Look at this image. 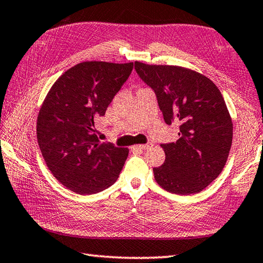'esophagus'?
<instances>
[{"label":"esophagus","instance_id":"1","mask_svg":"<svg viewBox=\"0 0 263 263\" xmlns=\"http://www.w3.org/2000/svg\"><path fill=\"white\" fill-rule=\"evenodd\" d=\"M151 147H153V144H151V142H148V144H145V145H136V146H133V148H137V149H142V151L148 149V148H151Z\"/></svg>","mask_w":263,"mask_h":263}]
</instances>
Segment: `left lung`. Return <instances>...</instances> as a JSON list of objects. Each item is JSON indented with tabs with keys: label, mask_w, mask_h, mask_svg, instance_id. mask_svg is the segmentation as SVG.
<instances>
[{
	"label": "left lung",
	"mask_w": 263,
	"mask_h": 263,
	"mask_svg": "<svg viewBox=\"0 0 263 263\" xmlns=\"http://www.w3.org/2000/svg\"><path fill=\"white\" fill-rule=\"evenodd\" d=\"M153 88L164 122L179 123V139L162 144L164 163L153 169L156 183L171 193H198L218 177L232 144L233 125L221 92L206 76L176 65L135 62Z\"/></svg>",
	"instance_id": "left-lung-1"
}]
</instances>
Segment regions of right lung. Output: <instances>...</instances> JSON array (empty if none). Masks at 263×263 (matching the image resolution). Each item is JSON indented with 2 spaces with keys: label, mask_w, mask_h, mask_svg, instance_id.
Listing matches in <instances>:
<instances>
[{
  "label": "right lung",
  "mask_w": 263,
  "mask_h": 263,
  "mask_svg": "<svg viewBox=\"0 0 263 263\" xmlns=\"http://www.w3.org/2000/svg\"><path fill=\"white\" fill-rule=\"evenodd\" d=\"M132 69V62H82L47 94L37 115V144L48 169L66 189L93 194L118 178L128 149L100 142L94 121L106 114Z\"/></svg>",
  "instance_id": "obj_1"
}]
</instances>
